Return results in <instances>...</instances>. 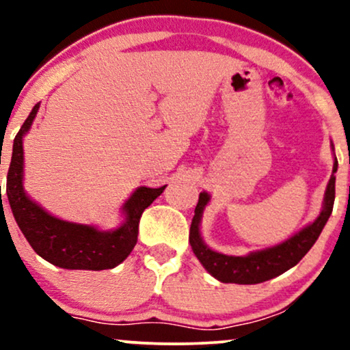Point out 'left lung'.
Returning a JSON list of instances; mask_svg holds the SVG:
<instances>
[{"label":"left lung","instance_id":"left-lung-1","mask_svg":"<svg viewBox=\"0 0 350 350\" xmlns=\"http://www.w3.org/2000/svg\"><path fill=\"white\" fill-rule=\"evenodd\" d=\"M336 171L337 159H334V170H332L326 196H324V207L311 226L304 227L298 234L288 239L286 242L267 248V250L253 252L247 256H228L224 255V253H217L202 242L199 234V224L204 207L208 202V196L207 192H200L199 202L194 211V219H192L191 224V230H189V243H191L192 252L196 253V256L204 265V268L222 283L256 284L290 270L311 250L317 237L326 226L329 215H331L336 198Z\"/></svg>","mask_w":350,"mask_h":350}]
</instances>
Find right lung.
Returning a JSON list of instances; mask_svg holds the SVG:
<instances>
[{
	"mask_svg": "<svg viewBox=\"0 0 350 350\" xmlns=\"http://www.w3.org/2000/svg\"><path fill=\"white\" fill-rule=\"evenodd\" d=\"M38 110L39 105H36L16 135L8 170L6 196L16 222L33 250L55 267L67 270H110L133 250L144 208L161 196L166 186L136 189L123 206L126 220L111 232H100L92 226L66 222L47 214L23 191V136L31 128Z\"/></svg>",
	"mask_w": 350,
	"mask_h": 350,
	"instance_id": "1",
	"label": "right lung"
}]
</instances>
